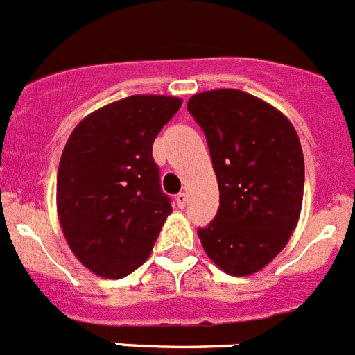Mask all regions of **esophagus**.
Masks as SVG:
<instances>
[{"instance_id": "34e87169", "label": "esophagus", "mask_w": 355, "mask_h": 355, "mask_svg": "<svg viewBox=\"0 0 355 355\" xmlns=\"http://www.w3.org/2000/svg\"><path fill=\"white\" fill-rule=\"evenodd\" d=\"M175 202H178V206H180L181 209H183V208H187V202H188V197H187V193H184V192L178 193V196H175Z\"/></svg>"}]
</instances>
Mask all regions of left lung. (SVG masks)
I'll return each mask as SVG.
<instances>
[{
  "label": "left lung",
  "instance_id": "8db88e82",
  "mask_svg": "<svg viewBox=\"0 0 355 355\" xmlns=\"http://www.w3.org/2000/svg\"><path fill=\"white\" fill-rule=\"evenodd\" d=\"M208 140L220 190L215 220L197 229L202 249L229 275H252L286 247L299 224L304 155L290 119L236 89L188 99Z\"/></svg>",
  "mask_w": 355,
  "mask_h": 355
}]
</instances>
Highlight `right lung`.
Segmentation results:
<instances>
[{
  "mask_svg": "<svg viewBox=\"0 0 355 355\" xmlns=\"http://www.w3.org/2000/svg\"><path fill=\"white\" fill-rule=\"evenodd\" d=\"M174 96H130L72 130L56 175V211L78 261L122 279L150 256L171 199L159 188L153 142L181 108Z\"/></svg>",
  "mask_w": 355,
  "mask_h": 355,
  "instance_id": "right-lung-1",
  "label": "right lung"
}]
</instances>
